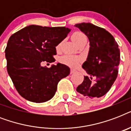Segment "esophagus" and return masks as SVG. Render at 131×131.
<instances>
[{"mask_svg":"<svg viewBox=\"0 0 131 131\" xmlns=\"http://www.w3.org/2000/svg\"><path fill=\"white\" fill-rule=\"evenodd\" d=\"M75 73H76V71H75V70L71 69V72H70V74H71V75H72V74Z\"/></svg>","mask_w":131,"mask_h":131,"instance_id":"1","label":"esophagus"}]
</instances>
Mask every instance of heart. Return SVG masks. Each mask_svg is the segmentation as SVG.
<instances>
[{
  "instance_id": "1",
  "label": "heart",
  "mask_w": 131,
  "mask_h": 131,
  "mask_svg": "<svg viewBox=\"0 0 131 131\" xmlns=\"http://www.w3.org/2000/svg\"><path fill=\"white\" fill-rule=\"evenodd\" d=\"M72 40L76 45H78V43H80V42L87 40V39H86V37L84 33H82L81 32H75L72 35ZM60 62L62 63L65 64L71 67L75 68L77 67L80 64L81 59L80 58L75 57V56H72L69 55H66L62 56L60 58Z\"/></svg>"
}]
</instances>
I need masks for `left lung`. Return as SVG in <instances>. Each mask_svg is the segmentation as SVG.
<instances>
[{
	"label": "left lung",
	"mask_w": 131,
	"mask_h": 131,
	"mask_svg": "<svg viewBox=\"0 0 131 131\" xmlns=\"http://www.w3.org/2000/svg\"><path fill=\"white\" fill-rule=\"evenodd\" d=\"M75 26L84 32L90 42L86 60L82 68L87 73L77 92L88 99L101 97L116 81L120 55L114 37L105 29L91 23L77 24Z\"/></svg>",
	"instance_id": "obj_1"
}]
</instances>
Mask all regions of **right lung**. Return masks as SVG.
Instances as JSON below:
<instances>
[{
	"mask_svg": "<svg viewBox=\"0 0 131 131\" xmlns=\"http://www.w3.org/2000/svg\"><path fill=\"white\" fill-rule=\"evenodd\" d=\"M71 29L66 27L26 26L10 37L5 49L7 72L18 93L25 99L43 103L53 97L58 83L70 73L63 64L43 67L42 62H53L56 47Z\"/></svg>",
	"mask_w": 131,
	"mask_h": 131,
	"instance_id": "right-lung-1",
	"label": "right lung"
}]
</instances>
